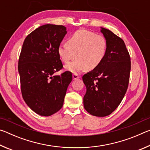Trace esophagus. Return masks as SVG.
Listing matches in <instances>:
<instances>
[{"mask_svg":"<svg viewBox=\"0 0 150 150\" xmlns=\"http://www.w3.org/2000/svg\"><path fill=\"white\" fill-rule=\"evenodd\" d=\"M80 77V76L77 73H73V80H75V79H79Z\"/></svg>","mask_w":150,"mask_h":150,"instance_id":"obj_1","label":"esophagus"}]
</instances>
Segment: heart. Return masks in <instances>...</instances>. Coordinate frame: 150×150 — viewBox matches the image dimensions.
<instances>
[{"label": "heart", "instance_id": "obj_1", "mask_svg": "<svg viewBox=\"0 0 150 150\" xmlns=\"http://www.w3.org/2000/svg\"><path fill=\"white\" fill-rule=\"evenodd\" d=\"M108 42L103 35L85 30L75 32L67 40V44L59 45L57 52L61 61L67 64L66 70L75 73L80 71L93 70L99 65L107 53Z\"/></svg>", "mask_w": 150, "mask_h": 150}]
</instances>
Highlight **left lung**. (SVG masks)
<instances>
[{
    "mask_svg": "<svg viewBox=\"0 0 150 150\" xmlns=\"http://www.w3.org/2000/svg\"><path fill=\"white\" fill-rule=\"evenodd\" d=\"M108 42L103 62L83 76L87 87L83 98L85 110L91 115H110L120 105L128 87L130 57L124 42L110 30L101 28Z\"/></svg>",
    "mask_w": 150,
    "mask_h": 150,
    "instance_id": "obj_1",
    "label": "left lung"
}]
</instances>
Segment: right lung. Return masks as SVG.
Instances as JSON below:
<instances>
[{"mask_svg": "<svg viewBox=\"0 0 150 150\" xmlns=\"http://www.w3.org/2000/svg\"><path fill=\"white\" fill-rule=\"evenodd\" d=\"M67 34L62 25L45 24L27 35L18 60L21 92L25 103L38 115L49 116L62 108L72 74L63 68L57 47Z\"/></svg>", "mask_w": 150, "mask_h": 150, "instance_id": "right-lung-1", "label": "right lung"}]
</instances>
